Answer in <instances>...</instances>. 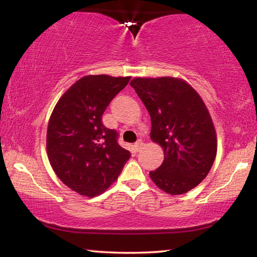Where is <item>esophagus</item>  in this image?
Segmentation results:
<instances>
[{"mask_svg":"<svg viewBox=\"0 0 257 257\" xmlns=\"http://www.w3.org/2000/svg\"><path fill=\"white\" fill-rule=\"evenodd\" d=\"M143 146H144V143H143V141H141V139H138V141L134 144V149L138 152V151H141Z\"/></svg>","mask_w":257,"mask_h":257,"instance_id":"1","label":"esophagus"}]
</instances>
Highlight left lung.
<instances>
[{
  "label": "left lung",
  "instance_id": "obj_1",
  "mask_svg": "<svg viewBox=\"0 0 257 257\" xmlns=\"http://www.w3.org/2000/svg\"><path fill=\"white\" fill-rule=\"evenodd\" d=\"M151 115V139L162 147L163 163L150 172L169 195L185 194L205 179L214 163L217 138L205 103L188 82L175 77L130 81Z\"/></svg>",
  "mask_w": 257,
  "mask_h": 257
}]
</instances>
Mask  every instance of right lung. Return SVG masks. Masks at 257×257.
I'll return each mask as SVG.
<instances>
[{"label":"right lung","mask_w":257,"mask_h":257,"mask_svg":"<svg viewBox=\"0 0 257 257\" xmlns=\"http://www.w3.org/2000/svg\"><path fill=\"white\" fill-rule=\"evenodd\" d=\"M130 78L82 77L60 97L50 116L46 152L51 167L81 196L92 198L107 190L130 158L116 142L115 130L102 122L105 108Z\"/></svg>","instance_id":"1"}]
</instances>
